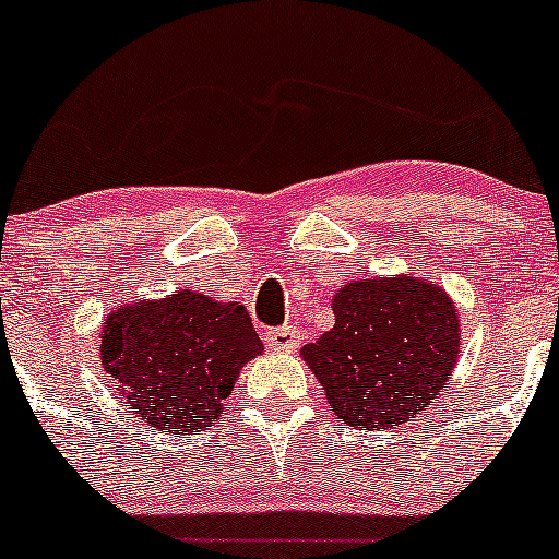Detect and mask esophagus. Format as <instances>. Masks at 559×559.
Segmentation results:
<instances>
[{
    "label": "esophagus",
    "instance_id": "esophagus-1",
    "mask_svg": "<svg viewBox=\"0 0 559 559\" xmlns=\"http://www.w3.org/2000/svg\"><path fill=\"white\" fill-rule=\"evenodd\" d=\"M264 343L273 352H292L300 346V330L297 326H275V330H264Z\"/></svg>",
    "mask_w": 559,
    "mask_h": 559
}]
</instances>
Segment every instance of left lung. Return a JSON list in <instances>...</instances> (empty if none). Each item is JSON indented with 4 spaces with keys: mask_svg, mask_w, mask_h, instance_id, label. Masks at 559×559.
<instances>
[{
    "mask_svg": "<svg viewBox=\"0 0 559 559\" xmlns=\"http://www.w3.org/2000/svg\"><path fill=\"white\" fill-rule=\"evenodd\" d=\"M335 326L302 359L337 419L386 430L436 400L460 357V316L432 281H352L332 297Z\"/></svg>",
    "mask_w": 559,
    "mask_h": 559,
    "instance_id": "1",
    "label": "left lung"
}]
</instances>
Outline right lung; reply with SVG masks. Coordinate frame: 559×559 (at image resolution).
I'll return each instance as SVG.
<instances>
[{"label": "right lung", "mask_w": 559, "mask_h": 559, "mask_svg": "<svg viewBox=\"0 0 559 559\" xmlns=\"http://www.w3.org/2000/svg\"><path fill=\"white\" fill-rule=\"evenodd\" d=\"M99 352L134 414L156 430L197 436L216 425L240 368L264 346L243 306L180 289L112 311Z\"/></svg>", "instance_id": "1"}]
</instances>
